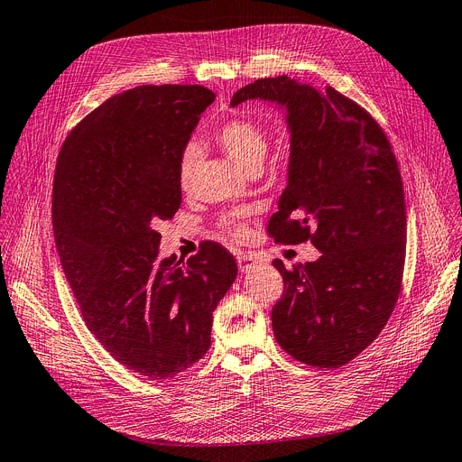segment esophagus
Segmentation results:
<instances>
[{
    "label": "esophagus",
    "mask_w": 462,
    "mask_h": 462,
    "mask_svg": "<svg viewBox=\"0 0 462 462\" xmlns=\"http://www.w3.org/2000/svg\"><path fill=\"white\" fill-rule=\"evenodd\" d=\"M236 264L240 272H252L261 264V259L254 254H240L236 255Z\"/></svg>",
    "instance_id": "1"
}]
</instances>
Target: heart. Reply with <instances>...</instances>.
Returning <instances> with one entry per match:
<instances>
[{"instance_id": "b5f03b06", "label": "heart", "mask_w": 462, "mask_h": 462, "mask_svg": "<svg viewBox=\"0 0 462 462\" xmlns=\"http://www.w3.org/2000/svg\"><path fill=\"white\" fill-rule=\"evenodd\" d=\"M217 142L222 152L235 161L245 171H257L263 168L270 153L268 131L255 120L233 118L217 131ZM201 161V150L196 142H189L180 155L177 166V180L183 190H189L194 183V177ZM245 218L242 212H227L220 218V227L233 236L244 233Z\"/></svg>"}]
</instances>
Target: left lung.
I'll return each mask as SVG.
<instances>
[{"instance_id": "1", "label": "left lung", "mask_w": 462, "mask_h": 462, "mask_svg": "<svg viewBox=\"0 0 462 462\" xmlns=\"http://www.w3.org/2000/svg\"><path fill=\"white\" fill-rule=\"evenodd\" d=\"M263 97L285 105L292 134L289 185L270 218L279 244L310 242L322 257L281 272L272 309L281 349L314 368H340L386 326L402 292L407 217L402 173L375 118L333 87L287 76L240 88L231 107Z\"/></svg>"}]
</instances>
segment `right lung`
<instances>
[{
	"mask_svg": "<svg viewBox=\"0 0 462 462\" xmlns=\"http://www.w3.org/2000/svg\"><path fill=\"white\" fill-rule=\"evenodd\" d=\"M215 101L201 85H142L103 101L59 152L51 218L64 275L97 342L152 381L210 347L212 312L236 263L207 242L185 266L161 261V233L181 205L180 155Z\"/></svg>",
	"mask_w": 462,
	"mask_h": 462,
	"instance_id": "obj_1",
	"label": "right lung"
}]
</instances>
